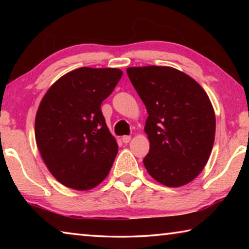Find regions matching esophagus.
<instances>
[{
  "instance_id": "obj_1",
  "label": "esophagus",
  "mask_w": 249,
  "mask_h": 249,
  "mask_svg": "<svg viewBox=\"0 0 249 249\" xmlns=\"http://www.w3.org/2000/svg\"><path fill=\"white\" fill-rule=\"evenodd\" d=\"M130 140H132V137H130V136H123V137H122V142H123L124 144H128Z\"/></svg>"
}]
</instances>
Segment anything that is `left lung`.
Wrapping results in <instances>:
<instances>
[{
    "label": "left lung",
    "instance_id": "1",
    "mask_svg": "<svg viewBox=\"0 0 249 249\" xmlns=\"http://www.w3.org/2000/svg\"><path fill=\"white\" fill-rule=\"evenodd\" d=\"M126 71L148 113L146 170L166 187L191 182L204 169L215 138V113L208 94L190 75L171 67Z\"/></svg>",
    "mask_w": 249,
    "mask_h": 249
}]
</instances>
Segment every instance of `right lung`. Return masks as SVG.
Listing matches in <instances>:
<instances>
[{"instance_id": "1", "label": "right lung", "mask_w": 249, "mask_h": 249, "mask_svg": "<svg viewBox=\"0 0 249 249\" xmlns=\"http://www.w3.org/2000/svg\"><path fill=\"white\" fill-rule=\"evenodd\" d=\"M122 74L117 68L74 69L59 78L40 101L36 144L50 174L67 188L91 190L111 170L119 145L101 104Z\"/></svg>"}]
</instances>
